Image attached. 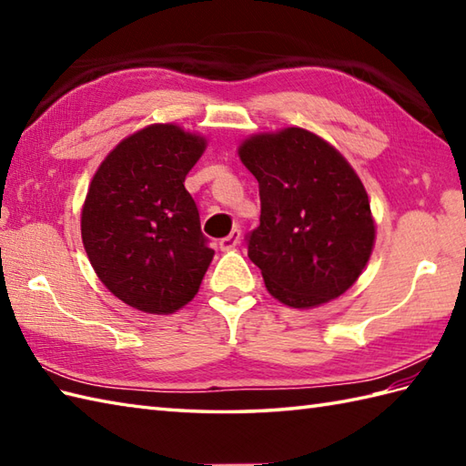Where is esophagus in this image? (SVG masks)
I'll use <instances>...</instances> for the list:
<instances>
[{
  "instance_id": "esophagus-1",
  "label": "esophagus",
  "mask_w": 466,
  "mask_h": 466,
  "mask_svg": "<svg viewBox=\"0 0 466 466\" xmlns=\"http://www.w3.org/2000/svg\"><path fill=\"white\" fill-rule=\"evenodd\" d=\"M240 240H242V232L238 230V228H234V230L228 234L226 238L220 240V248L222 250H232V248H236V246L240 244Z\"/></svg>"
}]
</instances>
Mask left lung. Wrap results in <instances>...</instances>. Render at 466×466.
Instances as JSON below:
<instances>
[{
    "instance_id": "left-lung-1",
    "label": "left lung",
    "mask_w": 466,
    "mask_h": 466,
    "mask_svg": "<svg viewBox=\"0 0 466 466\" xmlns=\"http://www.w3.org/2000/svg\"><path fill=\"white\" fill-rule=\"evenodd\" d=\"M238 154L260 187V226L246 246L266 289L292 309L339 299L374 246L360 177L336 147L302 127L252 136Z\"/></svg>"
}]
</instances>
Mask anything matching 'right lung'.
<instances>
[{"instance_id":"1","label":"right lung","mask_w":466,"mask_h":466,"mask_svg":"<svg viewBox=\"0 0 466 466\" xmlns=\"http://www.w3.org/2000/svg\"><path fill=\"white\" fill-rule=\"evenodd\" d=\"M206 140L152 124L106 156L82 208V240L106 289L132 309L172 314L200 289L214 250L184 187Z\"/></svg>"}]
</instances>
